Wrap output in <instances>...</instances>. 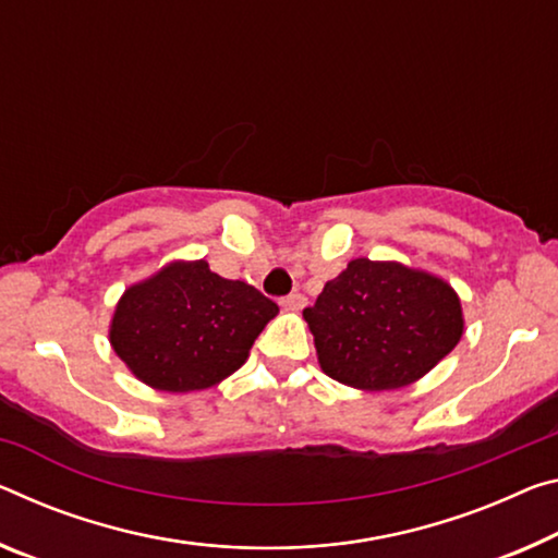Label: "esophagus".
<instances>
[{
  "label": "esophagus",
  "mask_w": 558,
  "mask_h": 558,
  "mask_svg": "<svg viewBox=\"0 0 558 558\" xmlns=\"http://www.w3.org/2000/svg\"><path fill=\"white\" fill-rule=\"evenodd\" d=\"M280 305L286 307V311H300V307L305 305V295L303 293H290L286 298H280Z\"/></svg>",
  "instance_id": "obj_1"
}]
</instances>
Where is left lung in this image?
<instances>
[{
  "instance_id": "obj_1",
  "label": "left lung",
  "mask_w": 558,
  "mask_h": 558,
  "mask_svg": "<svg viewBox=\"0 0 558 558\" xmlns=\"http://www.w3.org/2000/svg\"><path fill=\"white\" fill-rule=\"evenodd\" d=\"M325 375L357 390H397L429 373L462 338L447 282L400 263L357 258L303 311Z\"/></svg>"
}]
</instances>
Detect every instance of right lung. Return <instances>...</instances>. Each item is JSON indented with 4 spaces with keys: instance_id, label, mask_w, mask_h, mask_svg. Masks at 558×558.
<instances>
[{
    "instance_id": "obj_1",
    "label": "right lung",
    "mask_w": 558,
    "mask_h": 558,
    "mask_svg": "<svg viewBox=\"0 0 558 558\" xmlns=\"http://www.w3.org/2000/svg\"><path fill=\"white\" fill-rule=\"evenodd\" d=\"M276 315L270 298L216 276L206 260L173 263L123 293L111 344L131 373L156 390H206L243 365Z\"/></svg>"
}]
</instances>
